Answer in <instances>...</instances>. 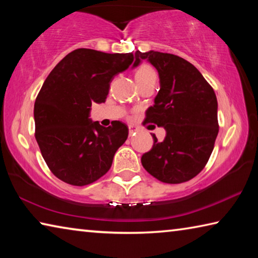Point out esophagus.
I'll use <instances>...</instances> for the list:
<instances>
[{
  "instance_id": "obj_1",
  "label": "esophagus",
  "mask_w": 258,
  "mask_h": 258,
  "mask_svg": "<svg viewBox=\"0 0 258 258\" xmlns=\"http://www.w3.org/2000/svg\"><path fill=\"white\" fill-rule=\"evenodd\" d=\"M138 132V128L135 127L133 125H128V133H130V137H132L135 133Z\"/></svg>"
}]
</instances>
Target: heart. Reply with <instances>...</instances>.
I'll use <instances>...</instances> for the list:
<instances>
[{"instance_id": "heart-1", "label": "heart", "mask_w": 258, "mask_h": 258, "mask_svg": "<svg viewBox=\"0 0 258 258\" xmlns=\"http://www.w3.org/2000/svg\"><path fill=\"white\" fill-rule=\"evenodd\" d=\"M151 76H156V73L154 69L150 66H147V64H143V66L140 67L137 73H135V80H137V83L145 81Z\"/></svg>"}]
</instances>
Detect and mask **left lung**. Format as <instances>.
<instances>
[{
    "mask_svg": "<svg viewBox=\"0 0 258 258\" xmlns=\"http://www.w3.org/2000/svg\"><path fill=\"white\" fill-rule=\"evenodd\" d=\"M147 59L159 75L160 89L145 123L163 126L166 137L156 135L142 166L165 183L186 182L203 171L218 134L217 99L197 68L181 56L158 51L135 52V63Z\"/></svg>",
    "mask_w": 258,
    "mask_h": 258,
    "instance_id": "left-lung-1",
    "label": "left lung"
}]
</instances>
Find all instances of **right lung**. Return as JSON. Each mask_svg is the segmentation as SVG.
<instances>
[{
  "mask_svg": "<svg viewBox=\"0 0 258 258\" xmlns=\"http://www.w3.org/2000/svg\"><path fill=\"white\" fill-rule=\"evenodd\" d=\"M133 61V53L77 49L43 83L34 106L35 138L46 165L61 181L86 185L110 169L128 127L119 120L103 127L90 118L91 106L106 102L113 77Z\"/></svg>",
  "mask_w": 258,
  "mask_h": 258,
  "instance_id": "add662e5",
  "label": "right lung"
}]
</instances>
